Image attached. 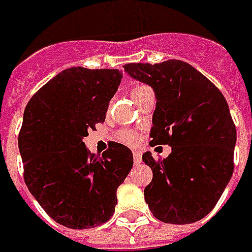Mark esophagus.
Listing matches in <instances>:
<instances>
[{
	"mask_svg": "<svg viewBox=\"0 0 252 252\" xmlns=\"http://www.w3.org/2000/svg\"><path fill=\"white\" fill-rule=\"evenodd\" d=\"M133 160H134V164H140L141 154L139 153V151H134V153H133Z\"/></svg>",
	"mask_w": 252,
	"mask_h": 252,
	"instance_id": "obj_1",
	"label": "esophagus"
}]
</instances>
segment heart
<instances>
[{"label": "heart", "mask_w": 252, "mask_h": 252, "mask_svg": "<svg viewBox=\"0 0 252 252\" xmlns=\"http://www.w3.org/2000/svg\"><path fill=\"white\" fill-rule=\"evenodd\" d=\"M144 90H149V87L147 85H143V84H136V85H133L130 90V96L131 99H134V96L136 95H139L141 91H144ZM118 140L122 141V143H125V144H129V146H133V144H136L137 141H139V134L136 133V131L129 130V129H123L118 133Z\"/></svg>", "instance_id": "heart-1"}]
</instances>
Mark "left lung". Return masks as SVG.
<instances>
[{"label": "left lung", "instance_id": "8db88e82", "mask_svg": "<svg viewBox=\"0 0 252 252\" xmlns=\"http://www.w3.org/2000/svg\"><path fill=\"white\" fill-rule=\"evenodd\" d=\"M125 71L156 94L150 144L172 149L164 160L143 154L153 169L146 203L164 223L198 221L216 206L234 169L237 133L227 101L215 84L181 60L129 63Z\"/></svg>", "mask_w": 252, "mask_h": 252}]
</instances>
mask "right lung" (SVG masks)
Wrapping results in <instances>:
<instances>
[{
  "mask_svg": "<svg viewBox=\"0 0 252 252\" xmlns=\"http://www.w3.org/2000/svg\"><path fill=\"white\" fill-rule=\"evenodd\" d=\"M116 68L71 67L57 74L31 98L18 146L24 179L44 212L68 228H92L108 221L116 190L133 167L130 149L112 141L92 154L83 139L105 122L121 84Z\"/></svg>",
  "mask_w": 252,
  "mask_h": 252,
  "instance_id": "1",
  "label": "right lung"
}]
</instances>
